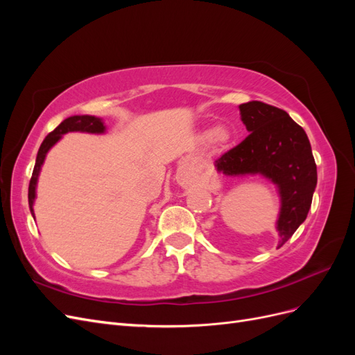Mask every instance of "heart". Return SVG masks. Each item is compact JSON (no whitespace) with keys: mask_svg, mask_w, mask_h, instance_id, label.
Returning <instances> with one entry per match:
<instances>
[{"mask_svg":"<svg viewBox=\"0 0 355 355\" xmlns=\"http://www.w3.org/2000/svg\"><path fill=\"white\" fill-rule=\"evenodd\" d=\"M207 136H209L210 145L216 149H223V148L230 146V144L232 141V133L227 125L214 127L210 133H207Z\"/></svg>","mask_w":355,"mask_h":355,"instance_id":"1","label":"heart"}]
</instances>
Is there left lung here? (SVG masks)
I'll use <instances>...</instances> for the list:
<instances>
[{"mask_svg":"<svg viewBox=\"0 0 355 355\" xmlns=\"http://www.w3.org/2000/svg\"><path fill=\"white\" fill-rule=\"evenodd\" d=\"M250 135L214 161L227 176L262 175L277 185L282 198L277 231L282 247L306 219L317 187V166L305 130L272 105L252 101L240 105Z\"/></svg>","mask_w":355,"mask_h":355,"instance_id":"left-lung-1","label":"left lung"}]
</instances>
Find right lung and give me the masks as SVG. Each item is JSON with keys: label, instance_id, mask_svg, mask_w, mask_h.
Wrapping results in <instances>:
<instances>
[{"label": "right lung", "instance_id": "1", "mask_svg": "<svg viewBox=\"0 0 355 355\" xmlns=\"http://www.w3.org/2000/svg\"><path fill=\"white\" fill-rule=\"evenodd\" d=\"M68 132H85V133H103L105 132V125L102 123L101 118L93 116V115H73L63 120L55 130L51 133H49L46 136L44 141H42L38 154H37V159H35V167L34 171H32V178L29 180V189H28V201H29V209L32 216H34V201H35V188H37V180H38V175L42 163H44V158L49 153V149L55 145L59 139L68 133Z\"/></svg>", "mask_w": 355, "mask_h": 355}]
</instances>
